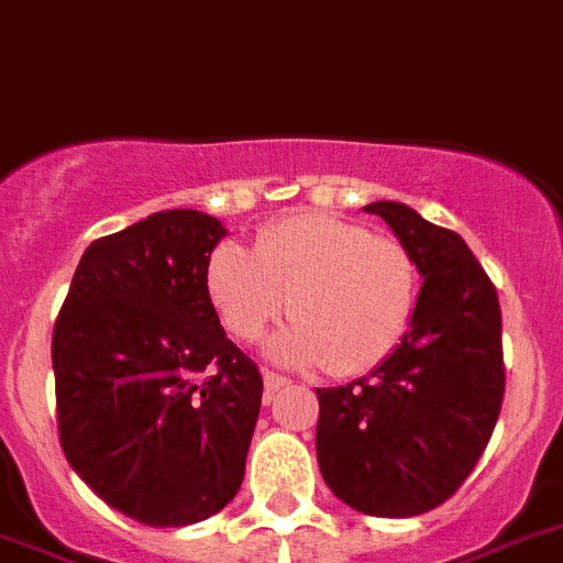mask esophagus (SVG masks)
Segmentation results:
<instances>
[{
    "label": "esophagus",
    "instance_id": "1",
    "mask_svg": "<svg viewBox=\"0 0 563 563\" xmlns=\"http://www.w3.org/2000/svg\"><path fill=\"white\" fill-rule=\"evenodd\" d=\"M263 383H266V402H272L277 390L286 388L288 379L283 374H277V371H263Z\"/></svg>",
    "mask_w": 563,
    "mask_h": 563
}]
</instances>
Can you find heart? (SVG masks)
<instances>
[{
  "instance_id": "b5f03b06",
  "label": "heart",
  "mask_w": 563,
  "mask_h": 563,
  "mask_svg": "<svg viewBox=\"0 0 563 563\" xmlns=\"http://www.w3.org/2000/svg\"><path fill=\"white\" fill-rule=\"evenodd\" d=\"M207 286L234 336L257 340L291 306L297 322L272 342V354L351 376L388 360L408 334L419 266L399 238L306 212L263 229L254 254L221 243Z\"/></svg>"
}]
</instances>
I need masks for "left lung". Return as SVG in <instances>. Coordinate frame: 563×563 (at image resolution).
Here are the masks:
<instances>
[{"label": "left lung", "instance_id": "8db88e82", "mask_svg": "<svg viewBox=\"0 0 563 563\" xmlns=\"http://www.w3.org/2000/svg\"><path fill=\"white\" fill-rule=\"evenodd\" d=\"M379 214L424 277L397 351L368 376L317 388V462L340 501L408 518L453 496L485 453L505 399L501 309L482 263L453 229L397 200Z\"/></svg>", "mask_w": 563, "mask_h": 563}]
</instances>
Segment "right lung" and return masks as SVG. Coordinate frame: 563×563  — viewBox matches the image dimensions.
<instances>
[{
  "label": "right lung",
  "instance_id": "1",
  "mask_svg": "<svg viewBox=\"0 0 563 563\" xmlns=\"http://www.w3.org/2000/svg\"><path fill=\"white\" fill-rule=\"evenodd\" d=\"M227 229L166 209L87 246L53 329L58 442L99 498L150 527L241 490L263 376L207 286Z\"/></svg>",
  "mask_w": 563,
  "mask_h": 563
}]
</instances>
